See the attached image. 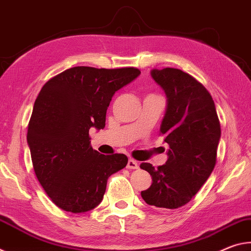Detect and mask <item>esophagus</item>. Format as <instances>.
Segmentation results:
<instances>
[{"mask_svg":"<svg viewBox=\"0 0 251 251\" xmlns=\"http://www.w3.org/2000/svg\"><path fill=\"white\" fill-rule=\"evenodd\" d=\"M126 168H128V169H138L139 163H138V161H135L134 159H129L128 164H126Z\"/></svg>","mask_w":251,"mask_h":251,"instance_id":"1","label":"esophagus"}]
</instances>
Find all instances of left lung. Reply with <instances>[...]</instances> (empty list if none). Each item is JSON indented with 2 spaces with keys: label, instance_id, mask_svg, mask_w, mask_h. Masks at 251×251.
<instances>
[{
  "label": "left lung",
  "instance_id": "left-lung-1",
  "mask_svg": "<svg viewBox=\"0 0 251 251\" xmlns=\"http://www.w3.org/2000/svg\"><path fill=\"white\" fill-rule=\"evenodd\" d=\"M151 76L168 99L160 134L169 145V158L157 169L151 163L140 164L152 176L141 197L150 206L176 209L194 198L211 175L220 122L211 94L194 76L174 68L152 70Z\"/></svg>",
  "mask_w": 251,
  "mask_h": 251
}]
</instances>
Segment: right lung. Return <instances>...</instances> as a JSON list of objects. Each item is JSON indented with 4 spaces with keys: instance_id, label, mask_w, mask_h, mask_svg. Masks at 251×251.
Masks as SVG:
<instances>
[{
    "instance_id": "add662e5",
    "label": "right lung",
    "mask_w": 251,
    "mask_h": 251,
    "mask_svg": "<svg viewBox=\"0 0 251 251\" xmlns=\"http://www.w3.org/2000/svg\"><path fill=\"white\" fill-rule=\"evenodd\" d=\"M139 75L137 68L75 67L41 89L27 126V145L36 178L62 210L96 208L109 176L128 163L126 154L93 150L89 130L104 128L113 94Z\"/></svg>"
}]
</instances>
